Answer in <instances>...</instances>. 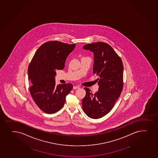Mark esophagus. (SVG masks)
I'll return each instance as SVG.
<instances>
[{
	"label": "esophagus",
	"mask_w": 158,
	"mask_h": 158,
	"mask_svg": "<svg viewBox=\"0 0 158 158\" xmlns=\"http://www.w3.org/2000/svg\"><path fill=\"white\" fill-rule=\"evenodd\" d=\"M80 88V87L79 86H73V89H79Z\"/></svg>",
	"instance_id": "obj_1"
}]
</instances>
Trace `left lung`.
I'll use <instances>...</instances> for the list:
<instances>
[{"mask_svg": "<svg viewBox=\"0 0 158 158\" xmlns=\"http://www.w3.org/2000/svg\"><path fill=\"white\" fill-rule=\"evenodd\" d=\"M83 48L94 53L93 73L98 76V90L95 94L85 88V97L82 104L88 117L98 119L112 110L123 87V64L113 48L105 43L87 44Z\"/></svg>", "mask_w": 158, "mask_h": 158, "instance_id": "1", "label": "left lung"}]
</instances>
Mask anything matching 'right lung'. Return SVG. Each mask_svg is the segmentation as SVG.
Instances as JSON below:
<instances>
[{
    "instance_id": "1",
    "label": "right lung",
    "mask_w": 158,
    "mask_h": 158,
    "mask_svg": "<svg viewBox=\"0 0 158 158\" xmlns=\"http://www.w3.org/2000/svg\"><path fill=\"white\" fill-rule=\"evenodd\" d=\"M75 46L58 41L45 43L36 51L29 64L31 95L40 109L47 114L60 110L73 88L71 83L56 85L55 77L56 70L64 68L67 57Z\"/></svg>"
}]
</instances>
